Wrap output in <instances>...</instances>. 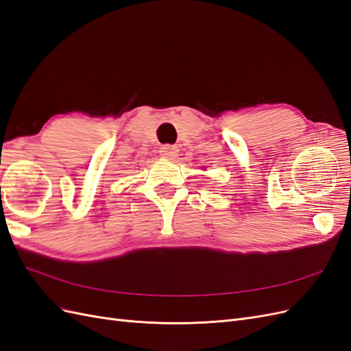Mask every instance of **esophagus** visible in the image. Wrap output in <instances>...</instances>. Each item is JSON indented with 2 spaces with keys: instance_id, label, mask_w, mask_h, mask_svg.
<instances>
[{
  "instance_id": "34e87169",
  "label": "esophagus",
  "mask_w": 351,
  "mask_h": 351,
  "mask_svg": "<svg viewBox=\"0 0 351 351\" xmlns=\"http://www.w3.org/2000/svg\"><path fill=\"white\" fill-rule=\"evenodd\" d=\"M178 152H180V149L176 145H162L161 151H159V154H161L164 158H168V159L177 158Z\"/></svg>"
}]
</instances>
